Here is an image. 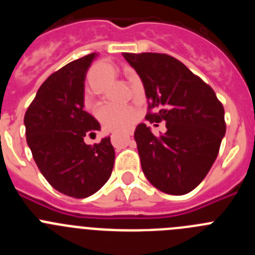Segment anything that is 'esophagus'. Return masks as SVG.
I'll list each match as a JSON object with an SVG mask.
<instances>
[{
  "instance_id": "1",
  "label": "esophagus",
  "mask_w": 255,
  "mask_h": 255,
  "mask_svg": "<svg viewBox=\"0 0 255 255\" xmlns=\"http://www.w3.org/2000/svg\"><path fill=\"white\" fill-rule=\"evenodd\" d=\"M131 135H132L131 130H129V131H126V136H131Z\"/></svg>"
}]
</instances>
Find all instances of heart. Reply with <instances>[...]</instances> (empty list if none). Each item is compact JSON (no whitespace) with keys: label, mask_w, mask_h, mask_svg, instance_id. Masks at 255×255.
Instances as JSON below:
<instances>
[{"label":"heart","mask_w":255,"mask_h":255,"mask_svg":"<svg viewBox=\"0 0 255 255\" xmlns=\"http://www.w3.org/2000/svg\"><path fill=\"white\" fill-rule=\"evenodd\" d=\"M115 73V67L108 62H100L94 65L89 74V80L93 85H96L101 76L110 75ZM97 117L100 119L101 124L106 130L114 131V130L128 129L134 121L135 111L129 106L120 105H105L97 111Z\"/></svg>","instance_id":"b5f03b06"}]
</instances>
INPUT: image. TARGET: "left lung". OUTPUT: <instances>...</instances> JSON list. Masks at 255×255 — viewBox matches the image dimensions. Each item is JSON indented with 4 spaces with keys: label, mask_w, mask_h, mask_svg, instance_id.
Masks as SVG:
<instances>
[{
    "label": "left lung",
    "mask_w": 255,
    "mask_h": 255,
    "mask_svg": "<svg viewBox=\"0 0 255 255\" xmlns=\"http://www.w3.org/2000/svg\"><path fill=\"white\" fill-rule=\"evenodd\" d=\"M143 83L150 123L166 121L155 136L139 124L134 138L141 170L154 188L171 195L190 193L216 161L226 132L224 106L208 84L163 53H124Z\"/></svg>",
    "instance_id": "8db88e82"
}]
</instances>
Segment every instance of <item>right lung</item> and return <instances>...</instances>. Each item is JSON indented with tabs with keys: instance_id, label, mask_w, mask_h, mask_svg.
Returning a JSON list of instances; mask_svg holds the SVG:
<instances>
[{
	"instance_id": "add662e5",
	"label": "right lung",
	"mask_w": 255,
	"mask_h": 255,
	"mask_svg": "<svg viewBox=\"0 0 255 255\" xmlns=\"http://www.w3.org/2000/svg\"><path fill=\"white\" fill-rule=\"evenodd\" d=\"M91 53L48 76L24 117L26 143L38 168L53 189L73 198L93 195L110 179L115 149L110 136L88 145L84 136L101 130L84 111V83L97 57Z\"/></svg>"
}]
</instances>
